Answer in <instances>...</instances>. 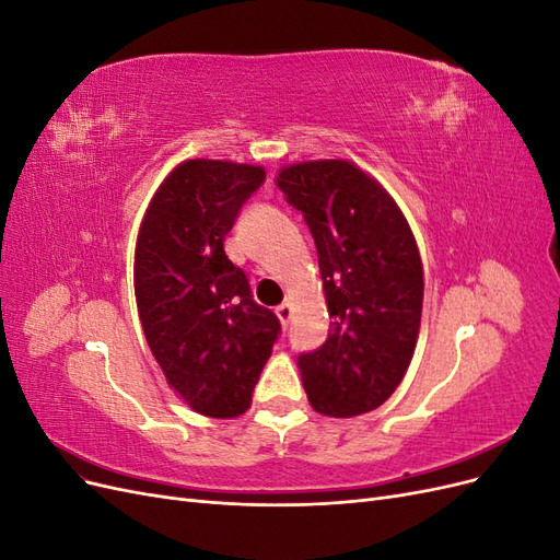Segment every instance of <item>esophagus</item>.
Instances as JSON below:
<instances>
[{
  "label": "esophagus",
  "instance_id": "34e87169",
  "mask_svg": "<svg viewBox=\"0 0 560 560\" xmlns=\"http://www.w3.org/2000/svg\"><path fill=\"white\" fill-rule=\"evenodd\" d=\"M276 315H278V319L282 322V325H287V322H290V317H292V303L290 301L280 303V306L276 308Z\"/></svg>",
  "mask_w": 560,
  "mask_h": 560
}]
</instances>
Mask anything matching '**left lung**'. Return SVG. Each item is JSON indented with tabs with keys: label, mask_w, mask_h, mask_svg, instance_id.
<instances>
[{
	"label": "left lung",
	"mask_w": 560,
	"mask_h": 560,
	"mask_svg": "<svg viewBox=\"0 0 560 560\" xmlns=\"http://www.w3.org/2000/svg\"><path fill=\"white\" fill-rule=\"evenodd\" d=\"M278 189L313 233L331 327L299 354L313 409L374 411L411 364L422 313V261L409 222L383 186L341 159L284 165Z\"/></svg>",
	"instance_id": "left-lung-1"
}]
</instances>
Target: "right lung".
<instances>
[{"label": "right lung", "mask_w": 560, "mask_h": 560, "mask_svg": "<svg viewBox=\"0 0 560 560\" xmlns=\"http://www.w3.org/2000/svg\"><path fill=\"white\" fill-rule=\"evenodd\" d=\"M266 179L261 165L191 159L151 198L135 245V299L163 376L200 416L235 418L278 341L224 238Z\"/></svg>", "instance_id": "add662e5"}]
</instances>
